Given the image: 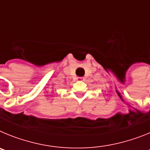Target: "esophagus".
I'll return each instance as SVG.
<instances>
[{
  "mask_svg": "<svg viewBox=\"0 0 150 150\" xmlns=\"http://www.w3.org/2000/svg\"><path fill=\"white\" fill-rule=\"evenodd\" d=\"M77 79L79 80V81H83V80H84L85 78L84 77H77Z\"/></svg>",
  "mask_w": 150,
  "mask_h": 150,
  "instance_id": "34e87169",
  "label": "esophagus"
}]
</instances>
